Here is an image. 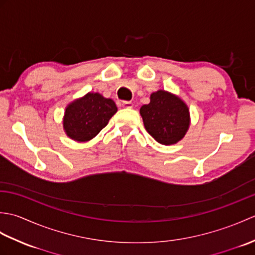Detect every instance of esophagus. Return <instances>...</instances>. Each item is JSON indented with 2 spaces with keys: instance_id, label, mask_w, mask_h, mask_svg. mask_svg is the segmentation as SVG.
Instances as JSON below:
<instances>
[{
  "instance_id": "1",
  "label": "esophagus",
  "mask_w": 255,
  "mask_h": 255,
  "mask_svg": "<svg viewBox=\"0 0 255 255\" xmlns=\"http://www.w3.org/2000/svg\"><path fill=\"white\" fill-rule=\"evenodd\" d=\"M123 107H125V108H131L132 106H133V104H132V102H128V101H125V102H123Z\"/></svg>"
}]
</instances>
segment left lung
Returning a JSON list of instances; mask_svg holds the SVG:
<instances>
[{
  "instance_id": "1",
  "label": "left lung",
  "mask_w": 255,
  "mask_h": 255,
  "mask_svg": "<svg viewBox=\"0 0 255 255\" xmlns=\"http://www.w3.org/2000/svg\"><path fill=\"white\" fill-rule=\"evenodd\" d=\"M140 114L147 131L165 145L180 141L189 126L185 103L165 91L151 94L150 103L140 108Z\"/></svg>"
}]
</instances>
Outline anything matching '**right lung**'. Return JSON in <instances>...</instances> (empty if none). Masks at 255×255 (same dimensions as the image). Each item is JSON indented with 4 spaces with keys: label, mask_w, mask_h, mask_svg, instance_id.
<instances>
[{
    "label": "right lung",
    "mask_w": 255,
    "mask_h": 255,
    "mask_svg": "<svg viewBox=\"0 0 255 255\" xmlns=\"http://www.w3.org/2000/svg\"><path fill=\"white\" fill-rule=\"evenodd\" d=\"M117 112L113 100L99 93H89L66 108L63 127L68 136L84 142L94 138Z\"/></svg>",
    "instance_id": "add662e5"
}]
</instances>
